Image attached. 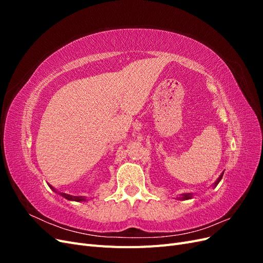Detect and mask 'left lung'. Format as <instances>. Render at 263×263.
Here are the masks:
<instances>
[{
  "instance_id": "obj_1",
  "label": "left lung",
  "mask_w": 263,
  "mask_h": 263,
  "mask_svg": "<svg viewBox=\"0 0 263 263\" xmlns=\"http://www.w3.org/2000/svg\"><path fill=\"white\" fill-rule=\"evenodd\" d=\"M222 176H224V172L220 173V176L218 177V179H217L216 181H215V183H213L212 187H216V186H217V184L220 182ZM193 196H194L193 193H183V194H181V195L178 197V200H183V201H184V200H190V198H193Z\"/></svg>"
}]
</instances>
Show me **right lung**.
<instances>
[{"label": "right lung", "instance_id": "1", "mask_svg": "<svg viewBox=\"0 0 263 263\" xmlns=\"http://www.w3.org/2000/svg\"><path fill=\"white\" fill-rule=\"evenodd\" d=\"M48 185H49V184H48ZM49 186H50V189H51L52 191H54L55 193L60 194L62 197L67 198V200H69V201H74V202H85V201H87V198H86L85 196H73V195H70V194H67V193L58 192V191L55 190L53 186H51V185H49Z\"/></svg>", "mask_w": 263, "mask_h": 263}]
</instances>
